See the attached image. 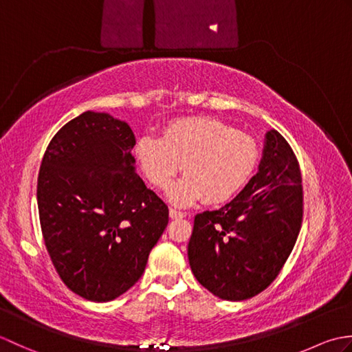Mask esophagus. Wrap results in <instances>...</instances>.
Instances as JSON below:
<instances>
[{"label": "esophagus", "mask_w": 352, "mask_h": 352, "mask_svg": "<svg viewBox=\"0 0 352 352\" xmlns=\"http://www.w3.org/2000/svg\"><path fill=\"white\" fill-rule=\"evenodd\" d=\"M169 216H170L172 219H183L184 216H186V213L177 210V208H169Z\"/></svg>", "instance_id": "obj_1"}]
</instances>
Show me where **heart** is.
Segmentation results:
<instances>
[{
  "mask_svg": "<svg viewBox=\"0 0 352 352\" xmlns=\"http://www.w3.org/2000/svg\"><path fill=\"white\" fill-rule=\"evenodd\" d=\"M134 154L145 178L157 189H166L183 164L186 177L168 193L178 206L203 198L208 204L233 199L251 180L260 157L257 142L248 134L206 116L170 122L162 138H140Z\"/></svg>",
  "mask_w": 352,
  "mask_h": 352,
  "instance_id": "b5f03b06",
  "label": "heart"
}]
</instances>
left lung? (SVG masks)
Masks as SVG:
<instances>
[{"instance_id":"1","label":"left lung","mask_w":352,"mask_h":352,"mask_svg":"<svg viewBox=\"0 0 352 352\" xmlns=\"http://www.w3.org/2000/svg\"><path fill=\"white\" fill-rule=\"evenodd\" d=\"M302 178L278 131L266 133L258 172L219 210L195 216L188 246L195 278L214 296L243 301L271 284L289 258L302 222Z\"/></svg>"}]
</instances>
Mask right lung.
Segmentation results:
<instances>
[{"instance_id": "add662e5", "label": "right lung", "mask_w": 352, "mask_h": 352, "mask_svg": "<svg viewBox=\"0 0 352 352\" xmlns=\"http://www.w3.org/2000/svg\"><path fill=\"white\" fill-rule=\"evenodd\" d=\"M134 145L129 124L85 111L56 133L41 163L45 246L62 281L89 301L134 286L168 226V206L134 169Z\"/></svg>"}]
</instances>
